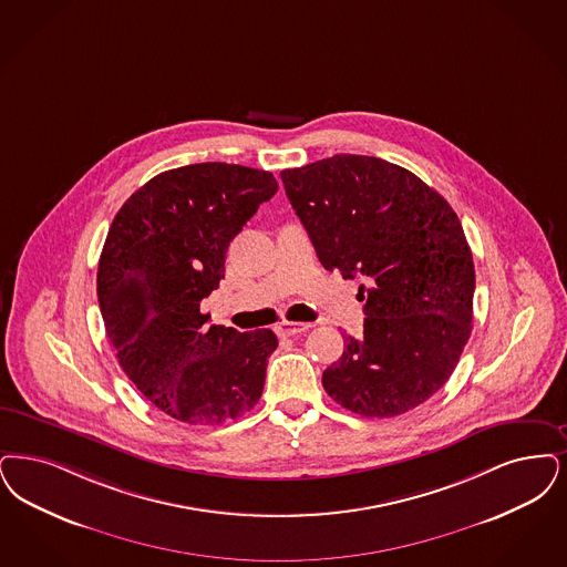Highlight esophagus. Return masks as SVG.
I'll return each mask as SVG.
<instances>
[{"instance_id":"1","label":"esophagus","mask_w":567,"mask_h":567,"mask_svg":"<svg viewBox=\"0 0 567 567\" xmlns=\"http://www.w3.org/2000/svg\"><path fill=\"white\" fill-rule=\"evenodd\" d=\"M312 324L310 322H291V320H282L278 327H276V333L282 336V338H291V336H299L303 331H308Z\"/></svg>"}]
</instances>
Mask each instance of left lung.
Returning a JSON list of instances; mask_svg holds the SVG:
<instances>
[{"label": "left lung", "mask_w": 567, "mask_h": 567, "mask_svg": "<svg viewBox=\"0 0 567 567\" xmlns=\"http://www.w3.org/2000/svg\"><path fill=\"white\" fill-rule=\"evenodd\" d=\"M324 270L363 276L361 338L322 373L364 417H394L439 392L473 329L475 264L447 200L373 156L338 154L280 173Z\"/></svg>", "instance_id": "left-lung-1"}]
</instances>
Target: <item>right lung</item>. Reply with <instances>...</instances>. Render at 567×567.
I'll return each mask as SVG.
<instances>
[{
    "label": "right lung",
    "instance_id": "1",
    "mask_svg": "<svg viewBox=\"0 0 567 567\" xmlns=\"http://www.w3.org/2000/svg\"><path fill=\"white\" fill-rule=\"evenodd\" d=\"M276 189L268 171L189 164L138 187L110 227L96 272L107 338L141 394L179 422L236 420L264 392L276 336L208 324L200 301L226 276L234 236Z\"/></svg>",
    "mask_w": 567,
    "mask_h": 567
}]
</instances>
